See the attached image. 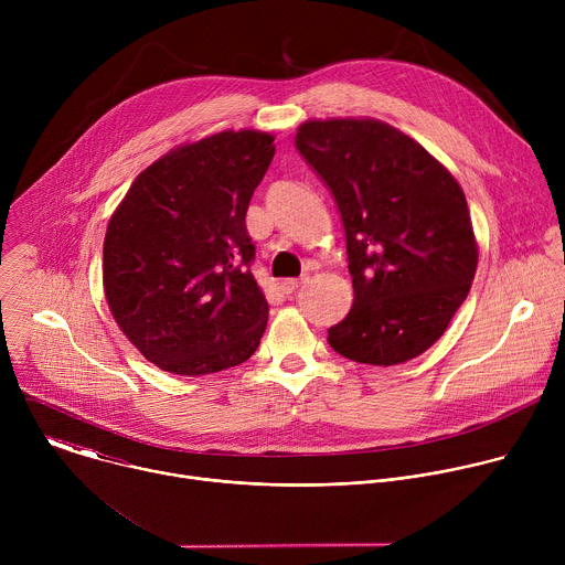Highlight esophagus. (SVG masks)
<instances>
[{
    "mask_svg": "<svg viewBox=\"0 0 565 565\" xmlns=\"http://www.w3.org/2000/svg\"><path fill=\"white\" fill-rule=\"evenodd\" d=\"M306 281H308V277H303V279H284V281H281V290H284L286 295H292V292L299 290Z\"/></svg>",
    "mask_w": 565,
    "mask_h": 565,
    "instance_id": "esophagus-1",
    "label": "esophagus"
}]
</instances>
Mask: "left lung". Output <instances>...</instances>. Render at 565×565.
Returning a JSON list of instances; mask_svg holds the SVG:
<instances>
[{
  "label": "left lung",
  "instance_id": "left-lung-1",
  "mask_svg": "<svg viewBox=\"0 0 565 565\" xmlns=\"http://www.w3.org/2000/svg\"><path fill=\"white\" fill-rule=\"evenodd\" d=\"M295 147L333 192L347 232L355 297L329 344L373 366L418 358L476 275L462 188L420 142L373 118L306 120Z\"/></svg>",
  "mask_w": 565,
  "mask_h": 565
}]
</instances>
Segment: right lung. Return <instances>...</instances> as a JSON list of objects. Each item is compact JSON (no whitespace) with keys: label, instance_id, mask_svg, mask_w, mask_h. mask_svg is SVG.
Returning <instances> with one entry per match:
<instances>
[{"label":"right lung","instance_id":"obj_1","mask_svg":"<svg viewBox=\"0 0 565 565\" xmlns=\"http://www.w3.org/2000/svg\"><path fill=\"white\" fill-rule=\"evenodd\" d=\"M275 136L221 131L142 170L109 218L103 284L127 340L158 369L207 375L246 362L268 324L250 264V199Z\"/></svg>","mask_w":565,"mask_h":565}]
</instances>
